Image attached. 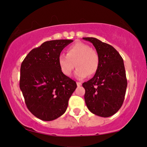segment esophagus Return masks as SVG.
Listing matches in <instances>:
<instances>
[{"label":"esophagus","mask_w":147,"mask_h":147,"mask_svg":"<svg viewBox=\"0 0 147 147\" xmlns=\"http://www.w3.org/2000/svg\"><path fill=\"white\" fill-rule=\"evenodd\" d=\"M82 85V83L81 82H77V86H78V87H79V86H80Z\"/></svg>","instance_id":"esophagus-1"}]
</instances>
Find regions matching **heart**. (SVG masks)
Wrapping results in <instances>:
<instances>
[{"mask_svg": "<svg viewBox=\"0 0 147 147\" xmlns=\"http://www.w3.org/2000/svg\"><path fill=\"white\" fill-rule=\"evenodd\" d=\"M67 55L61 54L58 57V64L64 75L71 76L74 67H77L76 76L83 79L88 75L94 76L100 65V57L97 52L88 44L77 42L66 50Z\"/></svg>", "mask_w": 147, "mask_h": 147, "instance_id": "b5f03b06", "label": "heart"}]
</instances>
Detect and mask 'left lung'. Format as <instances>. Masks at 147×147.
<instances>
[{
  "label": "left lung",
  "mask_w": 147,
  "mask_h": 147,
  "mask_svg": "<svg viewBox=\"0 0 147 147\" xmlns=\"http://www.w3.org/2000/svg\"><path fill=\"white\" fill-rule=\"evenodd\" d=\"M83 39L93 44L100 57L98 71L82 84L86 106L96 115L109 117L121 108L125 97L127 80L123 59L109 44L94 37Z\"/></svg>",
  "instance_id": "obj_1"
}]
</instances>
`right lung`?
Masks as SVG:
<instances>
[{
	"mask_svg": "<svg viewBox=\"0 0 147 147\" xmlns=\"http://www.w3.org/2000/svg\"><path fill=\"white\" fill-rule=\"evenodd\" d=\"M73 40L45 41L32 49L22 62L19 86L26 106L36 117L50 121L65 113L68 101L77 88L64 75L58 57Z\"/></svg>",
	"mask_w": 147,
	"mask_h": 147,
	"instance_id": "add662e5",
	"label": "right lung"
}]
</instances>
